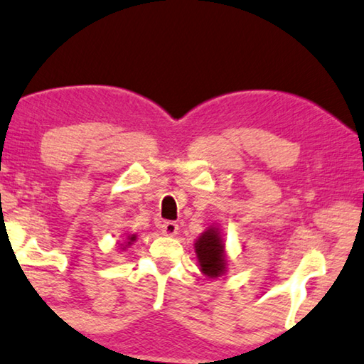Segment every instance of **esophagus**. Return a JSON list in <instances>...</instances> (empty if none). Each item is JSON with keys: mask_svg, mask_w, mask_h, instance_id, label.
Masks as SVG:
<instances>
[{"mask_svg": "<svg viewBox=\"0 0 364 364\" xmlns=\"http://www.w3.org/2000/svg\"><path fill=\"white\" fill-rule=\"evenodd\" d=\"M177 232H178V225L176 222H164L161 225V233L164 237H176Z\"/></svg>", "mask_w": 364, "mask_h": 364, "instance_id": "esophagus-1", "label": "esophagus"}]
</instances>
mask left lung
Segmentation results:
<instances>
[{
    "instance_id": "obj_1",
    "label": "left lung",
    "mask_w": 364,
    "mask_h": 364,
    "mask_svg": "<svg viewBox=\"0 0 364 364\" xmlns=\"http://www.w3.org/2000/svg\"><path fill=\"white\" fill-rule=\"evenodd\" d=\"M195 254L200 272L206 278H219L227 273L228 260L225 251V240L219 225H209L195 240Z\"/></svg>"
}]
</instances>
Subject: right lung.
Segmentation results:
<instances>
[{"label":"right lung","mask_w":364,"mask_h":364,"mask_svg":"<svg viewBox=\"0 0 364 364\" xmlns=\"http://www.w3.org/2000/svg\"><path fill=\"white\" fill-rule=\"evenodd\" d=\"M136 240H137V233H127V235H126L124 243H121V245H119V246H121V250L126 251L127 247H131L134 243H136Z\"/></svg>","instance_id":"1"}]
</instances>
